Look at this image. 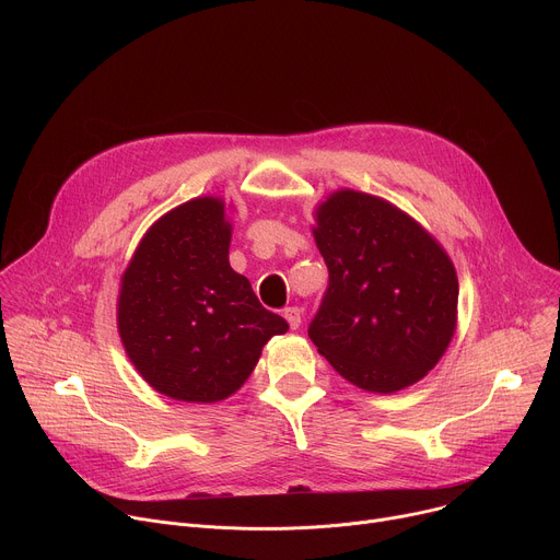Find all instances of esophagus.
<instances>
[{
    "mask_svg": "<svg viewBox=\"0 0 560 560\" xmlns=\"http://www.w3.org/2000/svg\"><path fill=\"white\" fill-rule=\"evenodd\" d=\"M283 316H285V322L290 324L292 330H296V328L301 326V310H299V307H294V305H292V307H285V310H283Z\"/></svg>",
    "mask_w": 560,
    "mask_h": 560,
    "instance_id": "1",
    "label": "esophagus"
}]
</instances>
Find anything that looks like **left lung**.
Returning a JSON list of instances; mask_svg holds the SVG:
<instances>
[{
  "mask_svg": "<svg viewBox=\"0 0 560 560\" xmlns=\"http://www.w3.org/2000/svg\"><path fill=\"white\" fill-rule=\"evenodd\" d=\"M312 236L330 272L307 330L318 354L365 392L421 381L458 322V279L445 248L401 208L352 188L314 208Z\"/></svg>",
  "mask_w": 560,
  "mask_h": 560,
  "instance_id": "1",
  "label": "left lung"
}]
</instances>
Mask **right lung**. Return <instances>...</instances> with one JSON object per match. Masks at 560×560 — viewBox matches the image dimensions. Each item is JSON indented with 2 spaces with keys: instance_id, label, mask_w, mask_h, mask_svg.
<instances>
[{
  "instance_id": "add662e5",
  "label": "right lung",
  "mask_w": 560,
  "mask_h": 560,
  "mask_svg": "<svg viewBox=\"0 0 560 560\" xmlns=\"http://www.w3.org/2000/svg\"><path fill=\"white\" fill-rule=\"evenodd\" d=\"M221 197L190 199L159 217L128 261L117 330L139 376L186 404H217L253 374L288 324L230 268L232 223Z\"/></svg>"
}]
</instances>
